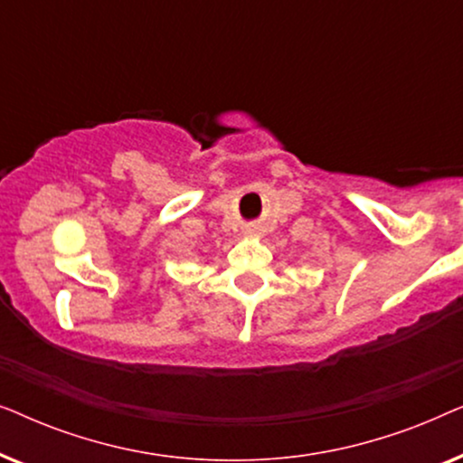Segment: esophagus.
I'll return each mask as SVG.
<instances>
[{
    "mask_svg": "<svg viewBox=\"0 0 463 463\" xmlns=\"http://www.w3.org/2000/svg\"><path fill=\"white\" fill-rule=\"evenodd\" d=\"M249 233H250V236H257L259 232H257V230H249Z\"/></svg>",
    "mask_w": 463,
    "mask_h": 463,
    "instance_id": "34e87169",
    "label": "esophagus"
}]
</instances>
